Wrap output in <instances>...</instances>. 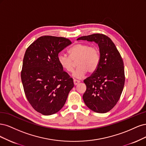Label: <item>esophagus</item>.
<instances>
[{"label": "esophagus", "mask_w": 146, "mask_h": 146, "mask_svg": "<svg viewBox=\"0 0 146 146\" xmlns=\"http://www.w3.org/2000/svg\"><path fill=\"white\" fill-rule=\"evenodd\" d=\"M73 82H74V85H77V84H78L80 82V81H79V80H77V79H74Z\"/></svg>", "instance_id": "1"}]
</instances>
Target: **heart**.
I'll use <instances>...</instances> for the list:
<instances>
[{
    "label": "heart",
    "mask_w": 146,
    "mask_h": 146,
    "mask_svg": "<svg viewBox=\"0 0 146 146\" xmlns=\"http://www.w3.org/2000/svg\"><path fill=\"white\" fill-rule=\"evenodd\" d=\"M69 56L60 53L58 60L62 68L68 73H71L74 68V61L78 67L73 73L74 78H82L87 71L95 72L100 63V51L95 46H89L86 44H77L68 50Z\"/></svg>",
    "instance_id": "b5f03b06"
}]
</instances>
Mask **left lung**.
Wrapping results in <instances>:
<instances>
[{"label":"left lung","mask_w":146,"mask_h":146,"mask_svg":"<svg viewBox=\"0 0 146 146\" xmlns=\"http://www.w3.org/2000/svg\"><path fill=\"white\" fill-rule=\"evenodd\" d=\"M77 40L95 42L98 45L100 63L91 76L84 81L87 89L82 98L92 111L107 113L116 104L123 90L125 76L123 59L113 41L104 35L93 34Z\"/></svg>","instance_id":"left-lung-1"}]
</instances>
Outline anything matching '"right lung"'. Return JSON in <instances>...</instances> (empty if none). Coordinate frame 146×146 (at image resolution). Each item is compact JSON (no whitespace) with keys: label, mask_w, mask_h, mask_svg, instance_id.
<instances>
[{"label":"right lung","mask_w":146,"mask_h":146,"mask_svg":"<svg viewBox=\"0 0 146 146\" xmlns=\"http://www.w3.org/2000/svg\"><path fill=\"white\" fill-rule=\"evenodd\" d=\"M71 44L65 37L44 36L25 51L21 72L23 89L31 106L44 115L62 109L74 87L73 79L58 60V54Z\"/></svg>","instance_id":"obj_1"}]
</instances>
